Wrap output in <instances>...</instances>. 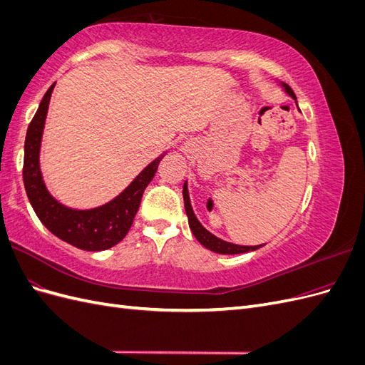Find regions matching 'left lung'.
Segmentation results:
<instances>
[{"mask_svg": "<svg viewBox=\"0 0 365 365\" xmlns=\"http://www.w3.org/2000/svg\"><path fill=\"white\" fill-rule=\"evenodd\" d=\"M280 85L283 86V90L288 93L297 102V97H295L294 91L291 90V86L283 83V82ZM182 196H184V207H185L187 217H189V225H190L192 233L195 235L197 242H200L201 245H204L207 250L213 251V252H219V254H240V252H248V251L259 250V248L263 247V245H254V247L236 245V244H231V242H227V240L216 237L215 235L210 233V231L195 216L193 208H192V202H190V196H189V189H187V181L184 182V187H182Z\"/></svg>", "mask_w": 365, "mask_h": 365, "instance_id": "obj_1", "label": "left lung"}]
</instances>
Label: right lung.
<instances>
[{"instance_id":"1","label":"right lung","mask_w":365,"mask_h":365,"mask_svg":"<svg viewBox=\"0 0 365 365\" xmlns=\"http://www.w3.org/2000/svg\"><path fill=\"white\" fill-rule=\"evenodd\" d=\"M54 85L56 82L42 97L27 129L23 169L26 192L36 216L54 236L85 251H103L117 245L128 235L138 212L143 193L155 176L158 164L165 153L148 164L135 180L109 202L88 210L63 205L48 192L39 165L41 141Z\"/></svg>"}]
</instances>
